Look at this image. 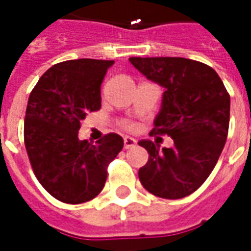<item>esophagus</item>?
Wrapping results in <instances>:
<instances>
[{
	"label": "esophagus",
	"instance_id": "esophagus-1",
	"mask_svg": "<svg viewBox=\"0 0 251 251\" xmlns=\"http://www.w3.org/2000/svg\"><path fill=\"white\" fill-rule=\"evenodd\" d=\"M136 145V140H133L130 137H126L125 140H124V148L125 149H130Z\"/></svg>",
	"mask_w": 251,
	"mask_h": 251
}]
</instances>
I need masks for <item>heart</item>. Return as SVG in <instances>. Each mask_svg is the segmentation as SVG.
<instances>
[{"mask_svg":"<svg viewBox=\"0 0 251 251\" xmlns=\"http://www.w3.org/2000/svg\"><path fill=\"white\" fill-rule=\"evenodd\" d=\"M127 127H130V126H129V125H127Z\"/></svg>","mask_w":251,"mask_h":251,"instance_id":"b5f03b06","label":"heart"}]
</instances>
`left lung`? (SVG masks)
I'll return each instance as SVG.
<instances>
[{"label": "left lung", "mask_w": 251, "mask_h": 251, "mask_svg": "<svg viewBox=\"0 0 251 251\" xmlns=\"http://www.w3.org/2000/svg\"><path fill=\"white\" fill-rule=\"evenodd\" d=\"M142 75L165 88L151 136L167 134L174 147L163 152L149 140L138 177L144 188L163 199L188 196L210 176L226 144L230 95L219 75L204 63L185 57H130Z\"/></svg>", "instance_id": "obj_1"}]
</instances>
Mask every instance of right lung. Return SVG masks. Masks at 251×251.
I'll use <instances>...</instances> for the list:
<instances>
[{
    "label": "right lung",
    "mask_w": 251,
    "mask_h": 251,
    "mask_svg": "<svg viewBox=\"0 0 251 251\" xmlns=\"http://www.w3.org/2000/svg\"><path fill=\"white\" fill-rule=\"evenodd\" d=\"M114 60L76 59L52 66L32 90L24 142L33 174L48 194L68 204L94 199L107 167L124 148L110 133L95 144L77 138L80 121L100 109V84Z\"/></svg>",
    "instance_id": "obj_1"
}]
</instances>
